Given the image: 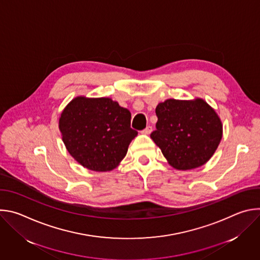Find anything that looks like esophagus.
I'll return each instance as SVG.
<instances>
[{"label":"esophagus","instance_id":"esophagus-1","mask_svg":"<svg viewBox=\"0 0 260 260\" xmlns=\"http://www.w3.org/2000/svg\"><path fill=\"white\" fill-rule=\"evenodd\" d=\"M151 132H152V126L148 125V126H147L146 128H144L141 133H142V134H144V135H149Z\"/></svg>","mask_w":260,"mask_h":260}]
</instances>
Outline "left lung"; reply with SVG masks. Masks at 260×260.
<instances>
[{
    "instance_id": "left-lung-1",
    "label": "left lung",
    "mask_w": 260,
    "mask_h": 260,
    "mask_svg": "<svg viewBox=\"0 0 260 260\" xmlns=\"http://www.w3.org/2000/svg\"><path fill=\"white\" fill-rule=\"evenodd\" d=\"M155 113L156 129L150 137L173 168L196 169L212 157L222 138V123L204 100L170 99L157 105Z\"/></svg>"
}]
</instances>
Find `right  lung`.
<instances>
[{
  "mask_svg": "<svg viewBox=\"0 0 260 260\" xmlns=\"http://www.w3.org/2000/svg\"><path fill=\"white\" fill-rule=\"evenodd\" d=\"M131 112L109 98L77 96L60 114L58 127L69 153L84 168L107 172L126 155L138 135Z\"/></svg>",
  "mask_w": 260,
  "mask_h": 260,
  "instance_id": "1",
  "label": "right lung"
}]
</instances>
